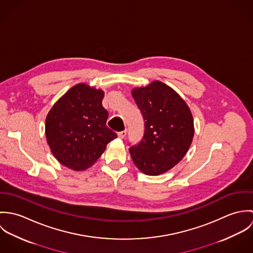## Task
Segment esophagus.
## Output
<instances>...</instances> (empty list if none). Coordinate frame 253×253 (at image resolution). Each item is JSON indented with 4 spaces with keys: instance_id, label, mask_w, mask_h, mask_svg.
<instances>
[{
    "instance_id": "1",
    "label": "esophagus",
    "mask_w": 253,
    "mask_h": 253,
    "mask_svg": "<svg viewBox=\"0 0 253 253\" xmlns=\"http://www.w3.org/2000/svg\"><path fill=\"white\" fill-rule=\"evenodd\" d=\"M118 136H119L121 139H124V138L126 136V129H125V130H123V131H120V132L118 133Z\"/></svg>"
}]
</instances>
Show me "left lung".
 <instances>
[{
	"mask_svg": "<svg viewBox=\"0 0 253 253\" xmlns=\"http://www.w3.org/2000/svg\"><path fill=\"white\" fill-rule=\"evenodd\" d=\"M131 93L145 122L142 140L129 148L131 159L145 174L160 175L189 150L195 131L192 113L180 95L160 81Z\"/></svg>",
	"mask_w": 253,
	"mask_h": 253,
	"instance_id": "left-lung-1",
	"label": "left lung"
}]
</instances>
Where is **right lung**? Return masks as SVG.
Here are the masks:
<instances>
[{"label":"right lung","instance_id":"obj_1","mask_svg":"<svg viewBox=\"0 0 253 253\" xmlns=\"http://www.w3.org/2000/svg\"><path fill=\"white\" fill-rule=\"evenodd\" d=\"M104 92L85 84L71 87L48 112L45 137L55 159L73 170L91 167L117 137L106 126Z\"/></svg>","mask_w":253,"mask_h":253}]
</instances>
